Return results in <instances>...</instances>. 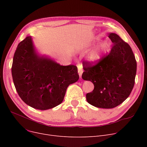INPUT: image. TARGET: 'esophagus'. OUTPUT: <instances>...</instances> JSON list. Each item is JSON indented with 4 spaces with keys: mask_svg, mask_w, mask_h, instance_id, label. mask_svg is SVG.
Here are the masks:
<instances>
[{
    "mask_svg": "<svg viewBox=\"0 0 147 147\" xmlns=\"http://www.w3.org/2000/svg\"><path fill=\"white\" fill-rule=\"evenodd\" d=\"M77 67H78V73H79V75L80 76V78H81L82 73H83V67L80 64L77 65Z\"/></svg>",
    "mask_w": 147,
    "mask_h": 147,
    "instance_id": "1",
    "label": "esophagus"
}]
</instances>
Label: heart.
Instances as JSON below:
<instances>
[{"label": "heart", "instance_id": "b5f03b06", "mask_svg": "<svg viewBox=\"0 0 147 147\" xmlns=\"http://www.w3.org/2000/svg\"><path fill=\"white\" fill-rule=\"evenodd\" d=\"M108 49L109 45L107 42L100 43L95 49L88 54L87 59L92 64H96L101 60Z\"/></svg>", "mask_w": 147, "mask_h": 147}]
</instances>
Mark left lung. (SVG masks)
Wrapping results in <instances>:
<instances>
[{"label":"left lung","instance_id":"1","mask_svg":"<svg viewBox=\"0 0 147 147\" xmlns=\"http://www.w3.org/2000/svg\"><path fill=\"white\" fill-rule=\"evenodd\" d=\"M108 36L113 43L110 52L95 65L83 61L82 76L94 84L93 91L86 94L88 102L102 109H113L125 101L133 89L136 73V61L129 44L115 33Z\"/></svg>","mask_w":147,"mask_h":147}]
</instances>
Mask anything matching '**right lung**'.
I'll return each instance as SVG.
<instances>
[{
	"mask_svg": "<svg viewBox=\"0 0 147 147\" xmlns=\"http://www.w3.org/2000/svg\"><path fill=\"white\" fill-rule=\"evenodd\" d=\"M11 69L20 97L28 105L41 110L59 105L68 86L79 79L76 65H61L37 55L31 36L18 44Z\"/></svg>",
	"mask_w": 147,
	"mask_h": 147,
	"instance_id": "add662e5",
	"label": "right lung"
}]
</instances>
